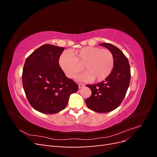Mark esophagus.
<instances>
[{"instance_id":"1","label":"esophagus","mask_w":157,"mask_h":157,"mask_svg":"<svg viewBox=\"0 0 157 157\" xmlns=\"http://www.w3.org/2000/svg\"><path fill=\"white\" fill-rule=\"evenodd\" d=\"M84 86V84H82V83H79L78 84V88H82Z\"/></svg>"}]
</instances>
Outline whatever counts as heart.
Masks as SVG:
<instances>
[{
  "label": "heart",
  "instance_id": "heart-1",
  "mask_svg": "<svg viewBox=\"0 0 157 157\" xmlns=\"http://www.w3.org/2000/svg\"><path fill=\"white\" fill-rule=\"evenodd\" d=\"M73 53L63 52L59 59L60 67L69 78L75 77L83 69V65L86 72L79 76V80L101 81L111 73L114 59L109 50L86 46Z\"/></svg>",
  "mask_w": 157,
  "mask_h": 157
}]
</instances>
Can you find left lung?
<instances>
[{"instance_id": "obj_1", "label": "left lung", "mask_w": 157, "mask_h": 157, "mask_svg": "<svg viewBox=\"0 0 157 157\" xmlns=\"http://www.w3.org/2000/svg\"><path fill=\"white\" fill-rule=\"evenodd\" d=\"M113 56L114 67L108 77L96 84H87L92 95L85 100L87 107L97 113H104L115 110L124 99L130 81V67L128 59L117 47L109 43H101Z\"/></svg>"}]
</instances>
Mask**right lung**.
<instances>
[{
  "label": "right lung",
  "mask_w": 157,
  "mask_h": 157,
  "mask_svg": "<svg viewBox=\"0 0 157 157\" xmlns=\"http://www.w3.org/2000/svg\"><path fill=\"white\" fill-rule=\"evenodd\" d=\"M65 48L44 44L27 57L23 69V87L31 105L45 114H55L67 106L78 84L66 77L59 59Z\"/></svg>",
  "instance_id": "add662e5"
}]
</instances>
